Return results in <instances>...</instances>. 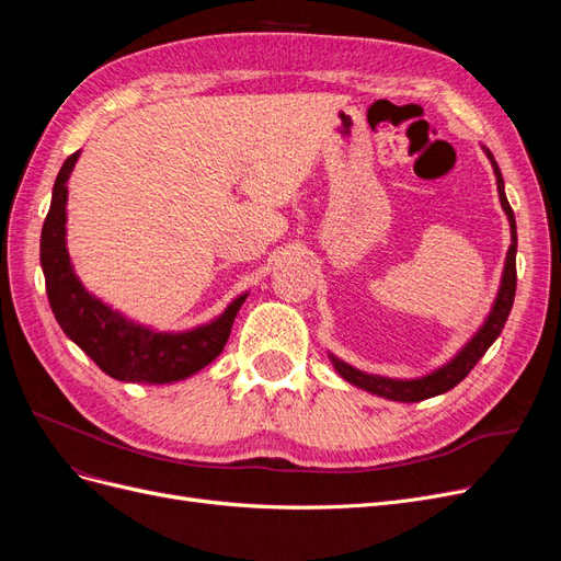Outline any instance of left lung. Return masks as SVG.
I'll return each mask as SVG.
<instances>
[{
    "label": "left lung",
    "mask_w": 561,
    "mask_h": 561,
    "mask_svg": "<svg viewBox=\"0 0 561 561\" xmlns=\"http://www.w3.org/2000/svg\"><path fill=\"white\" fill-rule=\"evenodd\" d=\"M482 151L486 154L491 168H494L496 175V190H499V201L501 208L507 217V225H511V248L505 252V264H503V274H501V285L494 304L484 318L482 325L478 328L468 342L458 348V353L454 358H449L445 365H439L437 369L428 371V375L416 377V379H390V377H381V375H369V371H363L358 367H353L348 363H344L342 358H336L334 353H328V358L334 367V371L344 381L358 386L371 396H379L386 400H398V402H419L426 398H435L443 396L447 390H451L456 383H461L468 371L478 365V360L489 351V346L496 342L499 334L503 332V325L507 316H511L513 301H515V287H517V266H515V257H517V225H515V213L511 208V203L505 198V182L501 175V168L491 154L489 147L482 145Z\"/></svg>",
    "instance_id": "1"
}]
</instances>
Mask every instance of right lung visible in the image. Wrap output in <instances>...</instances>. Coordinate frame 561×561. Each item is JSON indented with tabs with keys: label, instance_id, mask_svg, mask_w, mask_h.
Masks as SVG:
<instances>
[{
	"label": "right lung",
	"instance_id": "right-lung-1",
	"mask_svg": "<svg viewBox=\"0 0 561 561\" xmlns=\"http://www.w3.org/2000/svg\"><path fill=\"white\" fill-rule=\"evenodd\" d=\"M79 154L81 149L62 163L42 227L39 260L50 311L67 339H72L116 381L173 383L190 379L225 351L233 318L250 293L231 299L227 309L213 320L178 332L154 330L89 293L67 252V180L75 171Z\"/></svg>",
	"mask_w": 561,
	"mask_h": 561
}]
</instances>
